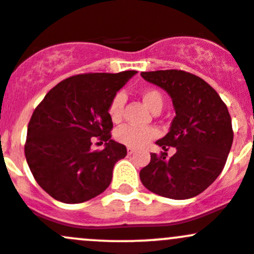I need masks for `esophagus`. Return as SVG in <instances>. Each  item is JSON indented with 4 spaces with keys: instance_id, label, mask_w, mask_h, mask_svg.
I'll use <instances>...</instances> for the list:
<instances>
[{
    "instance_id": "obj_1",
    "label": "esophagus",
    "mask_w": 254,
    "mask_h": 254,
    "mask_svg": "<svg viewBox=\"0 0 254 254\" xmlns=\"http://www.w3.org/2000/svg\"><path fill=\"white\" fill-rule=\"evenodd\" d=\"M135 152V148L132 147H127V155H132Z\"/></svg>"
}]
</instances>
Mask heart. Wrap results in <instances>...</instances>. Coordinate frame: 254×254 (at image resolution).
I'll use <instances>...</instances> for the list:
<instances>
[{
    "label": "heart",
    "mask_w": 254,
    "mask_h": 254,
    "mask_svg": "<svg viewBox=\"0 0 254 254\" xmlns=\"http://www.w3.org/2000/svg\"><path fill=\"white\" fill-rule=\"evenodd\" d=\"M141 98L143 103L147 106L152 112L161 111L163 106L162 94L156 89H145L141 93ZM124 96L122 93H118L113 97L109 103L108 114L113 122H119L123 114L124 108ZM157 136V130L155 127H135V125H124L120 127L115 131V139L118 142L127 145L129 147H142L153 137Z\"/></svg>",
    "instance_id": "1"
}]
</instances>
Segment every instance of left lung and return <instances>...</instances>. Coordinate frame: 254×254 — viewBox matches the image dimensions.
Wrapping results in <instances>:
<instances>
[{"instance_id": "obj_1", "label": "left lung", "mask_w": 254, "mask_h": 254, "mask_svg": "<svg viewBox=\"0 0 254 254\" xmlns=\"http://www.w3.org/2000/svg\"><path fill=\"white\" fill-rule=\"evenodd\" d=\"M143 79L165 89L176 117L170 131L156 143L176 153H152L140 171L142 184L170 199L193 198L204 191L224 170L234 141L230 113L217 92L203 78L181 70L141 72Z\"/></svg>"}]
</instances>
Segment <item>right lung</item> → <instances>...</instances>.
Returning <instances> with one entry per match:
<instances>
[{
    "instance_id": "add662e5",
    "label": "right lung",
    "mask_w": 254,
    "mask_h": 254,
    "mask_svg": "<svg viewBox=\"0 0 254 254\" xmlns=\"http://www.w3.org/2000/svg\"><path fill=\"white\" fill-rule=\"evenodd\" d=\"M137 71L83 73L48 92L28 124L25 158L37 183L66 204L89 200L112 182L113 168L127 147L112 140L108 107L117 92ZM99 137L106 147L90 150Z\"/></svg>"
}]
</instances>
